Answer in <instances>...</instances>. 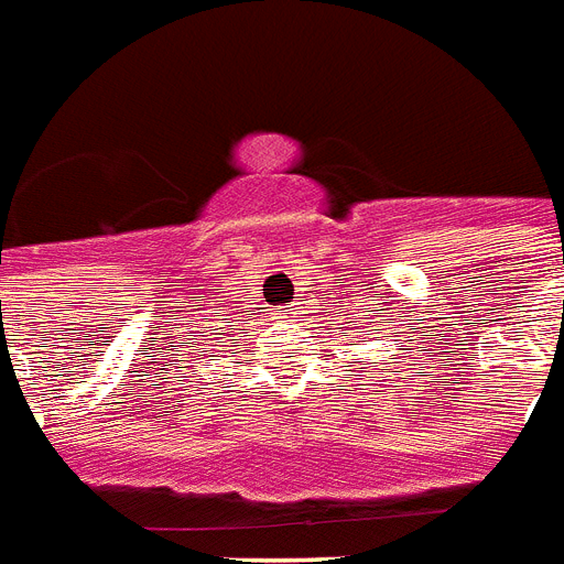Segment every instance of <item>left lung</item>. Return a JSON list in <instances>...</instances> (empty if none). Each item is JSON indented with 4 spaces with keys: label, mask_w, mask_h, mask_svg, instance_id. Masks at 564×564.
I'll return each mask as SVG.
<instances>
[{
    "label": "left lung",
    "mask_w": 564,
    "mask_h": 564,
    "mask_svg": "<svg viewBox=\"0 0 564 564\" xmlns=\"http://www.w3.org/2000/svg\"><path fill=\"white\" fill-rule=\"evenodd\" d=\"M364 319H367V317H364ZM369 326H372V323H364V328H369ZM355 328H360V326H355ZM376 332H378V328H376ZM344 337H346V332H344ZM349 346H355V344H349Z\"/></svg>",
    "instance_id": "1"
}]
</instances>
